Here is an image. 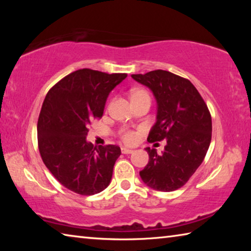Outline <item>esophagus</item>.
I'll return each instance as SVG.
<instances>
[{
	"label": "esophagus",
	"instance_id": "1",
	"mask_svg": "<svg viewBox=\"0 0 251 251\" xmlns=\"http://www.w3.org/2000/svg\"><path fill=\"white\" fill-rule=\"evenodd\" d=\"M134 151L133 150H129V148H126V147H122V152L123 154H131Z\"/></svg>",
	"mask_w": 251,
	"mask_h": 251
}]
</instances>
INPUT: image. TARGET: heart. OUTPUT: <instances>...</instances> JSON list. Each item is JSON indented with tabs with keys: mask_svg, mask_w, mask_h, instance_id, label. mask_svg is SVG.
<instances>
[{
	"mask_svg": "<svg viewBox=\"0 0 251 251\" xmlns=\"http://www.w3.org/2000/svg\"><path fill=\"white\" fill-rule=\"evenodd\" d=\"M141 100H151V96L148 94V92L143 90V88H136L133 92H131V101ZM121 138L122 141L126 144H133L138 138V133L137 131L126 129L123 130L121 133Z\"/></svg>",
	"mask_w": 251,
	"mask_h": 251,
	"instance_id": "b5f03b06",
	"label": "heart"
}]
</instances>
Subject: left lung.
I'll return each mask as SVG.
<instances>
[{"label": "left lung", "mask_w": 251, "mask_h": 251, "mask_svg": "<svg viewBox=\"0 0 251 251\" xmlns=\"http://www.w3.org/2000/svg\"><path fill=\"white\" fill-rule=\"evenodd\" d=\"M131 77L150 87L157 100V121L147 141L167 142L160 155L155 148H146L150 161L139 175L152 189L174 192L205 158L211 141L210 112L197 88L181 76L156 70Z\"/></svg>", "instance_id": "left-lung-1"}]
</instances>
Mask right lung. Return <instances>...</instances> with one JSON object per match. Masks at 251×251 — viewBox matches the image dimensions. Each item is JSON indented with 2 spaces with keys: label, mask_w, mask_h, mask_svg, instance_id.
<instances>
[{
  "label": "right lung",
  "mask_w": 251,
  "mask_h": 251,
  "mask_svg": "<svg viewBox=\"0 0 251 251\" xmlns=\"http://www.w3.org/2000/svg\"><path fill=\"white\" fill-rule=\"evenodd\" d=\"M126 77V73L77 70L45 96L37 121L39 151L52 175L72 192L91 196L109 185L121 148L94 147L86 136L91 123L103 116L109 93Z\"/></svg>",
  "instance_id": "right-lung-1"
}]
</instances>
